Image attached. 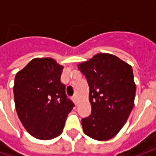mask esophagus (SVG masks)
Here are the masks:
<instances>
[{
	"instance_id": "obj_1",
	"label": "esophagus",
	"mask_w": 156,
	"mask_h": 156,
	"mask_svg": "<svg viewBox=\"0 0 156 156\" xmlns=\"http://www.w3.org/2000/svg\"><path fill=\"white\" fill-rule=\"evenodd\" d=\"M73 101H74V103L77 105L78 104V98H77V96H74L73 98Z\"/></svg>"
}]
</instances>
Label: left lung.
<instances>
[{"mask_svg": "<svg viewBox=\"0 0 156 156\" xmlns=\"http://www.w3.org/2000/svg\"><path fill=\"white\" fill-rule=\"evenodd\" d=\"M89 86L91 115L82 119L85 134L110 140L120 131L134 108L136 85L133 69L110 53H98L78 64Z\"/></svg>", "mask_w": 156, "mask_h": 156, "instance_id": "obj_1", "label": "left lung"}]
</instances>
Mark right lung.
I'll return each instance as SVG.
<instances>
[{
    "mask_svg": "<svg viewBox=\"0 0 156 156\" xmlns=\"http://www.w3.org/2000/svg\"><path fill=\"white\" fill-rule=\"evenodd\" d=\"M62 69L53 58H37L16 75V110L22 125L36 139L48 140L60 135L74 106L60 80Z\"/></svg>",
    "mask_w": 156,
    "mask_h": 156,
    "instance_id": "obj_1",
    "label": "right lung"
}]
</instances>
